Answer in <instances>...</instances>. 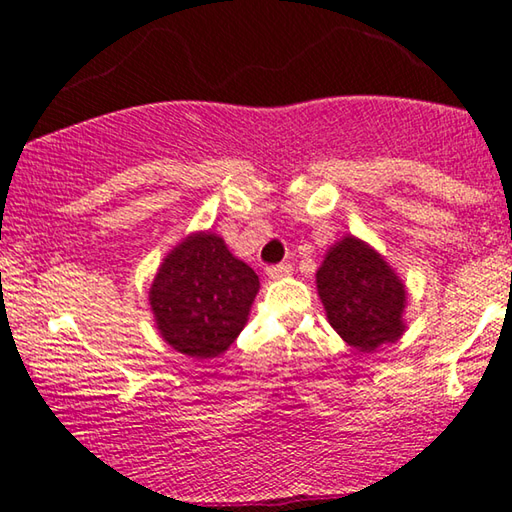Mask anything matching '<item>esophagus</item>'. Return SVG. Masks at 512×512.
<instances>
[{
    "label": "esophagus",
    "instance_id": "esophagus-1",
    "mask_svg": "<svg viewBox=\"0 0 512 512\" xmlns=\"http://www.w3.org/2000/svg\"><path fill=\"white\" fill-rule=\"evenodd\" d=\"M291 271H293L291 264H273V266L266 268V275L271 277V280H280V277L291 275Z\"/></svg>",
    "mask_w": 512,
    "mask_h": 512
}]
</instances>
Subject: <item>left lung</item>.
<instances>
[{
  "label": "left lung",
  "instance_id": "left-lung-1",
  "mask_svg": "<svg viewBox=\"0 0 512 512\" xmlns=\"http://www.w3.org/2000/svg\"><path fill=\"white\" fill-rule=\"evenodd\" d=\"M316 284L329 325L352 348L370 352L402 336L404 284L363 241L345 237L329 250Z\"/></svg>",
  "mask_w": 512,
  "mask_h": 512
}]
</instances>
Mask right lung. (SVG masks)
<instances>
[{
	"mask_svg": "<svg viewBox=\"0 0 512 512\" xmlns=\"http://www.w3.org/2000/svg\"><path fill=\"white\" fill-rule=\"evenodd\" d=\"M257 291L253 268L232 255L221 237L201 232L167 255L149 300L173 350L210 359L235 343Z\"/></svg>",
	"mask_w": 512,
	"mask_h": 512,
	"instance_id": "right-lung-1",
	"label": "right lung"
}]
</instances>
